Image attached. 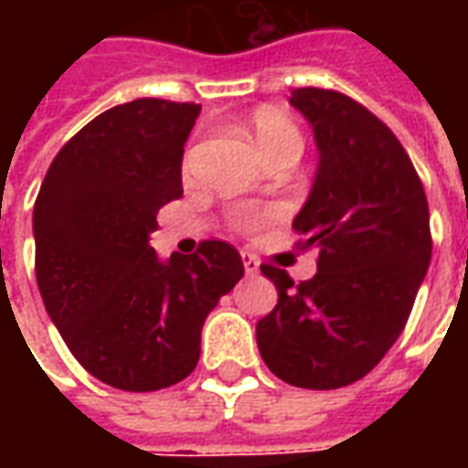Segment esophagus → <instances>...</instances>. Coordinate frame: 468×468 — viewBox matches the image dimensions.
<instances>
[{
	"mask_svg": "<svg viewBox=\"0 0 468 468\" xmlns=\"http://www.w3.org/2000/svg\"><path fill=\"white\" fill-rule=\"evenodd\" d=\"M240 258H243V265H245V273L248 275H255L258 271H261V261L255 258L253 253H248V250H243L240 253Z\"/></svg>",
	"mask_w": 468,
	"mask_h": 468,
	"instance_id": "obj_1",
	"label": "esophagus"
}]
</instances>
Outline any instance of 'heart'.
Wrapping results in <instances>:
<instances>
[{"mask_svg": "<svg viewBox=\"0 0 468 468\" xmlns=\"http://www.w3.org/2000/svg\"><path fill=\"white\" fill-rule=\"evenodd\" d=\"M250 133L255 137V144L258 150L263 153L265 160H271L273 154L278 153H298L303 150V137H301V130L295 127V122L283 112L278 110H261L255 112L253 120H250ZM185 173L190 170V160H185ZM263 213H243L240 215V225L245 230H253L258 225L263 223Z\"/></svg>", "mask_w": 468, "mask_h": 468, "instance_id": "obj_1", "label": "heart"}]
</instances>
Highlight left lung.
I'll use <instances>...</instances> for the list:
<instances>
[{"label":"left lung","mask_w":468,"mask_h":468,"mask_svg":"<svg viewBox=\"0 0 468 468\" xmlns=\"http://www.w3.org/2000/svg\"><path fill=\"white\" fill-rule=\"evenodd\" d=\"M291 105L311 122L318 173L295 215V248L318 250L311 281L261 265L278 305L258 321V351L281 381L328 391L358 381L411 315L429 261V203L399 137L353 97L298 87Z\"/></svg>","instance_id":"left-lung-1"}]
</instances>
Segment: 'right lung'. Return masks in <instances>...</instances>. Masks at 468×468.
Wrapping results in <instances>:
<instances>
[{"instance_id":"obj_1","label":"right lung","mask_w":468,"mask_h":468,"mask_svg":"<svg viewBox=\"0 0 468 468\" xmlns=\"http://www.w3.org/2000/svg\"><path fill=\"white\" fill-rule=\"evenodd\" d=\"M200 105L143 97L67 140L35 203V273L67 348L120 391H157L187 378L200 331L243 278L225 240L163 263L150 248L157 213L183 195L185 140Z\"/></svg>"}]
</instances>
